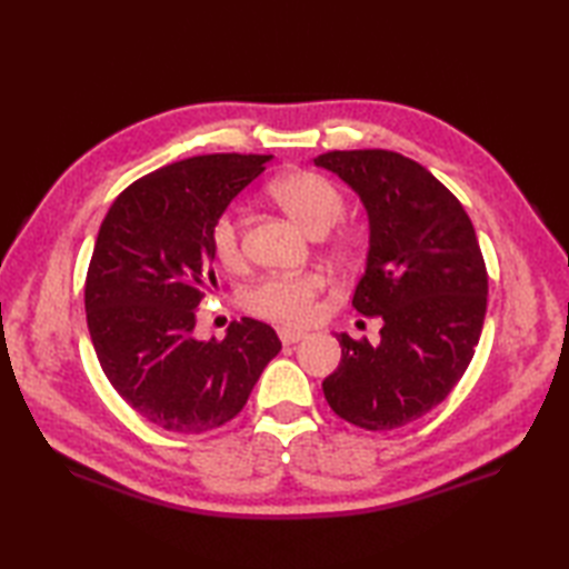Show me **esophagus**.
<instances>
[{
    "instance_id": "esophagus-1",
    "label": "esophagus",
    "mask_w": 569,
    "mask_h": 569,
    "mask_svg": "<svg viewBox=\"0 0 569 569\" xmlns=\"http://www.w3.org/2000/svg\"><path fill=\"white\" fill-rule=\"evenodd\" d=\"M278 337H281V342L283 345H296V342H300V340H306V332L303 330H291V328H281L278 330Z\"/></svg>"
}]
</instances>
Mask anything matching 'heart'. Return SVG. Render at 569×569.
Instances as JSON below:
<instances>
[{"label":"heart","mask_w":569,"mask_h":569,"mask_svg":"<svg viewBox=\"0 0 569 569\" xmlns=\"http://www.w3.org/2000/svg\"><path fill=\"white\" fill-rule=\"evenodd\" d=\"M269 196L276 204L306 227L310 234L332 237V249L340 257H349L359 247V232L352 224L340 222L347 210V200L340 186L308 168H293L269 183ZM210 251L214 261L229 271L241 269L244 249L237 220L229 212L217 214L210 232ZM322 293V278L318 273L298 276H266L244 293V306L253 316L281 325H303L316 316L318 298Z\"/></svg>","instance_id":"obj_1"}]
</instances>
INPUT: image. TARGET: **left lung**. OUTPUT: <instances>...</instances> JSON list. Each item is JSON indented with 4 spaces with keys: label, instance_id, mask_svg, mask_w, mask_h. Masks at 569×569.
I'll return each mask as SVG.
<instances>
[{
    "label": "left lung",
    "instance_id": "8db88e82",
    "mask_svg": "<svg viewBox=\"0 0 569 569\" xmlns=\"http://www.w3.org/2000/svg\"><path fill=\"white\" fill-rule=\"evenodd\" d=\"M316 163L352 186L369 212L352 306L383 320L377 347L337 335L342 359L322 391L357 428H403L442 403L475 357L489 291L477 232L462 202L401 153L328 151Z\"/></svg>",
    "mask_w": 569,
    "mask_h": 569
}]
</instances>
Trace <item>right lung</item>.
Segmentation results:
<instances>
[{"label":"right lung","instance_id":"add662e5","mask_svg":"<svg viewBox=\"0 0 569 569\" xmlns=\"http://www.w3.org/2000/svg\"><path fill=\"white\" fill-rule=\"evenodd\" d=\"M271 156L208 153L119 192L84 278L94 355L114 391L153 426L198 435L232 420L281 352L271 325L241 318L222 340L192 337L214 286L208 232Z\"/></svg>","mask_w":569,"mask_h":569}]
</instances>
